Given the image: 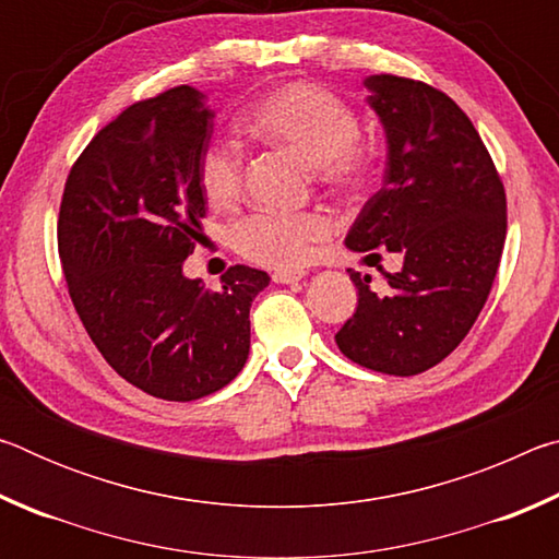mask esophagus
Masks as SVG:
<instances>
[{
	"label": "esophagus",
	"instance_id": "1",
	"mask_svg": "<svg viewBox=\"0 0 559 559\" xmlns=\"http://www.w3.org/2000/svg\"><path fill=\"white\" fill-rule=\"evenodd\" d=\"M306 278V271H276L273 273V281L283 283V286H293V283H298Z\"/></svg>",
	"mask_w": 559,
	"mask_h": 559
}]
</instances>
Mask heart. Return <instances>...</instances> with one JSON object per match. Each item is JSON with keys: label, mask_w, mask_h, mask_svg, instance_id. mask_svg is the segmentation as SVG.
I'll return each instance as SVG.
<instances>
[{"label": "heart", "mask_w": 559, "mask_h": 559, "mask_svg": "<svg viewBox=\"0 0 559 559\" xmlns=\"http://www.w3.org/2000/svg\"><path fill=\"white\" fill-rule=\"evenodd\" d=\"M243 128L271 145L296 153L330 185H353L362 173L357 150L359 122L343 100L310 83H290L261 96L243 112ZM243 179V153L234 140L214 138L200 157V185L216 206L236 202ZM330 234L320 212H259L236 224L234 243L241 257L271 269H298Z\"/></svg>", "instance_id": "1"}]
</instances>
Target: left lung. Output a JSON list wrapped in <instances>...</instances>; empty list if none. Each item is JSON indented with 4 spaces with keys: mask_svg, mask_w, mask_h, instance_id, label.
I'll list each match as a JSON object with an SVG mask.
<instances>
[{
    "mask_svg": "<svg viewBox=\"0 0 559 559\" xmlns=\"http://www.w3.org/2000/svg\"><path fill=\"white\" fill-rule=\"evenodd\" d=\"M365 88L386 167L345 246H384L404 261L382 271L384 293L349 273L357 310L335 343L367 370L409 377L449 357L484 310L506 243V192L484 140L447 93L390 73L367 75Z\"/></svg>",
    "mask_w": 559,
    "mask_h": 559,
    "instance_id": "obj_1",
    "label": "left lung"
}]
</instances>
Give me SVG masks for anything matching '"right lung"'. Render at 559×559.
Wrapping results in <instances>:
<instances>
[{"instance_id":"add662e5","label":"right lung","mask_w":559,"mask_h":559,"mask_svg":"<svg viewBox=\"0 0 559 559\" xmlns=\"http://www.w3.org/2000/svg\"><path fill=\"white\" fill-rule=\"evenodd\" d=\"M204 93L177 86L108 122L75 159L59 257L83 328L122 380L167 402L214 394L243 370L266 271L234 266L219 290L185 276L202 236Z\"/></svg>"}]
</instances>
